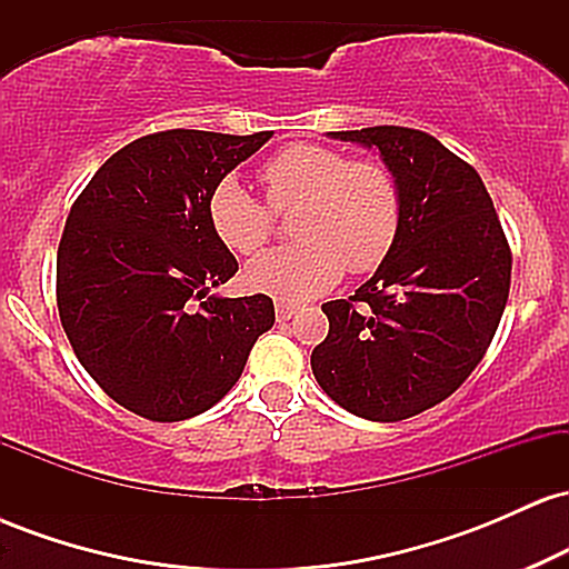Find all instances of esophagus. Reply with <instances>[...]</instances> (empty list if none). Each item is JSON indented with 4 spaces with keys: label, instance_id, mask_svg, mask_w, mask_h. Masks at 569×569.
<instances>
[{
    "label": "esophagus",
    "instance_id": "1",
    "mask_svg": "<svg viewBox=\"0 0 569 569\" xmlns=\"http://www.w3.org/2000/svg\"><path fill=\"white\" fill-rule=\"evenodd\" d=\"M297 310H299V305H293V302H278V305H276L278 321H289V318H291Z\"/></svg>",
    "mask_w": 569,
    "mask_h": 569
}]
</instances>
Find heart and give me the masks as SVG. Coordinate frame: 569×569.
Masks as SVG:
<instances>
[{"mask_svg": "<svg viewBox=\"0 0 569 569\" xmlns=\"http://www.w3.org/2000/svg\"><path fill=\"white\" fill-rule=\"evenodd\" d=\"M267 200L280 213L297 211L293 238L246 267L253 291L280 299L321 293L342 278L345 267L363 276L382 264L401 227V192L396 176L375 160H348L321 143H291L259 168ZM213 232L230 251H262L272 234V211L234 179L213 187L208 198Z\"/></svg>", "mask_w": 569, "mask_h": 569, "instance_id": "1", "label": "heart"}]
</instances>
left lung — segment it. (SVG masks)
<instances>
[{"label": "left lung", "instance_id": "8db88e82", "mask_svg": "<svg viewBox=\"0 0 569 569\" xmlns=\"http://www.w3.org/2000/svg\"><path fill=\"white\" fill-rule=\"evenodd\" d=\"M331 139L380 149L401 227L377 272L326 302L312 375L350 415L398 422L449 398L479 367L511 289V248L481 176L433 136L377 126Z\"/></svg>", "mask_w": 569, "mask_h": 569}]
</instances>
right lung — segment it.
Masks as SVG:
<instances>
[{"mask_svg": "<svg viewBox=\"0 0 569 569\" xmlns=\"http://www.w3.org/2000/svg\"><path fill=\"white\" fill-rule=\"evenodd\" d=\"M270 136H141L103 162L71 206L56 264L61 326L103 393L147 420L211 409L276 323L264 293H208L238 272L208 219V198Z\"/></svg>", "mask_w": 569, "mask_h": 569, "instance_id": "right-lung-1", "label": "right lung"}]
</instances>
